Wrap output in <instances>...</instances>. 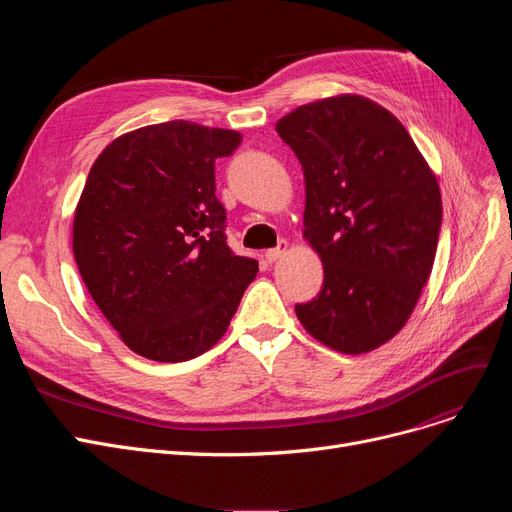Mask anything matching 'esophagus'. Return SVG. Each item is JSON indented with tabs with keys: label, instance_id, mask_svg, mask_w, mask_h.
I'll use <instances>...</instances> for the list:
<instances>
[{
	"label": "esophagus",
	"instance_id": "34e87169",
	"mask_svg": "<svg viewBox=\"0 0 512 512\" xmlns=\"http://www.w3.org/2000/svg\"><path fill=\"white\" fill-rule=\"evenodd\" d=\"M286 251H288V242H286V240H280V245H278L276 249H267L263 257H265L267 263H274V261H278Z\"/></svg>",
	"mask_w": 512,
	"mask_h": 512
}]
</instances>
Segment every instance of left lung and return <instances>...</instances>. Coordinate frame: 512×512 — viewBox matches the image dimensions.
<instances>
[{
    "instance_id": "1",
    "label": "left lung",
    "mask_w": 512,
    "mask_h": 512,
    "mask_svg": "<svg viewBox=\"0 0 512 512\" xmlns=\"http://www.w3.org/2000/svg\"><path fill=\"white\" fill-rule=\"evenodd\" d=\"M276 130L303 166V236L324 263V286L294 311L321 344L369 353L407 324L432 272L438 180L400 120L361 95L301 105Z\"/></svg>"
}]
</instances>
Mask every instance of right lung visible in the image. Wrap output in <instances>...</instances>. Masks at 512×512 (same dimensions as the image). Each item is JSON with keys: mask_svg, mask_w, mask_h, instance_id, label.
<instances>
[{"mask_svg": "<svg viewBox=\"0 0 512 512\" xmlns=\"http://www.w3.org/2000/svg\"><path fill=\"white\" fill-rule=\"evenodd\" d=\"M236 130L186 120L107 145L76 205L72 251L89 294L137 355L178 363L218 342L255 280V259L226 245L215 161Z\"/></svg>", "mask_w": 512, "mask_h": 512, "instance_id": "right-lung-1", "label": "right lung"}]
</instances>
